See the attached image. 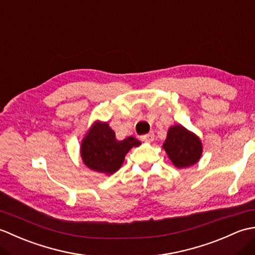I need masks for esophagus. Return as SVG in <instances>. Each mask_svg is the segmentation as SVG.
I'll return each mask as SVG.
<instances>
[{
  "label": "esophagus",
  "mask_w": 255,
  "mask_h": 255,
  "mask_svg": "<svg viewBox=\"0 0 255 255\" xmlns=\"http://www.w3.org/2000/svg\"><path fill=\"white\" fill-rule=\"evenodd\" d=\"M140 139L142 140V141H153L154 139V133L153 132H150V133H147V134H142L141 137H140Z\"/></svg>",
  "instance_id": "esophagus-1"
}]
</instances>
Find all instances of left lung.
<instances>
[{
	"instance_id": "1",
	"label": "left lung",
	"mask_w": 255,
	"mask_h": 255,
	"mask_svg": "<svg viewBox=\"0 0 255 255\" xmlns=\"http://www.w3.org/2000/svg\"><path fill=\"white\" fill-rule=\"evenodd\" d=\"M163 149L177 167H187L196 163L202 155V142L198 137L181 125L169 129Z\"/></svg>"
}]
</instances>
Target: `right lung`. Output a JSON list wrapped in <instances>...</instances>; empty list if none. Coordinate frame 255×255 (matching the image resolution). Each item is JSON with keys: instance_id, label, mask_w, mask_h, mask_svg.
<instances>
[{"instance_id": "1", "label": "right lung", "mask_w": 255, "mask_h": 255, "mask_svg": "<svg viewBox=\"0 0 255 255\" xmlns=\"http://www.w3.org/2000/svg\"><path fill=\"white\" fill-rule=\"evenodd\" d=\"M139 144L141 143L133 137L118 141L107 123H96L83 140L81 155L90 169L112 174L122 166L128 151Z\"/></svg>"}]
</instances>
